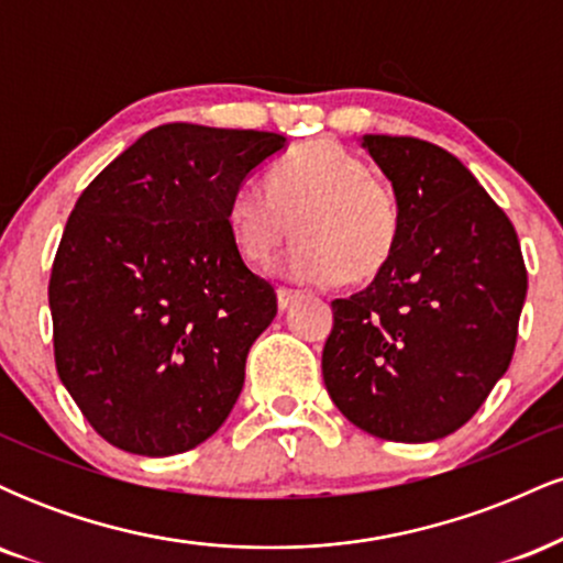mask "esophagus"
<instances>
[{"label":"esophagus","instance_id":"34e87169","mask_svg":"<svg viewBox=\"0 0 563 563\" xmlns=\"http://www.w3.org/2000/svg\"><path fill=\"white\" fill-rule=\"evenodd\" d=\"M301 299V290H294V288H277V307L280 309H288L290 303Z\"/></svg>","mask_w":563,"mask_h":563}]
</instances>
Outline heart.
<instances>
[{"instance_id": "obj_1", "label": "heart", "mask_w": 563, "mask_h": 563, "mask_svg": "<svg viewBox=\"0 0 563 563\" xmlns=\"http://www.w3.org/2000/svg\"><path fill=\"white\" fill-rule=\"evenodd\" d=\"M228 228L238 254L267 264L296 232L286 260L296 280L367 283L391 260L399 203L357 153L333 140H312L277 158L267 187L243 179L228 200Z\"/></svg>"}]
</instances>
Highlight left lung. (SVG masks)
Listing matches in <instances>:
<instances>
[{"instance_id": "left-lung-1", "label": "left lung", "mask_w": 563, "mask_h": 563, "mask_svg": "<svg viewBox=\"0 0 563 563\" xmlns=\"http://www.w3.org/2000/svg\"><path fill=\"white\" fill-rule=\"evenodd\" d=\"M363 147L397 196V249L371 286L331 301L322 380L367 434L434 442L508 371L527 267L506 211L452 153L389 134Z\"/></svg>"}]
</instances>
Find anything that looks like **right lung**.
I'll use <instances>...</instances> for the list:
<instances>
[{
    "instance_id": "right-lung-1",
    "label": "right lung",
    "mask_w": 563,
    "mask_h": 563,
    "mask_svg": "<svg viewBox=\"0 0 563 563\" xmlns=\"http://www.w3.org/2000/svg\"><path fill=\"white\" fill-rule=\"evenodd\" d=\"M283 147L275 132L164 124L76 200L49 277L55 365L113 448L177 455L228 421L277 314L275 288L238 254L228 200Z\"/></svg>"
}]
</instances>
